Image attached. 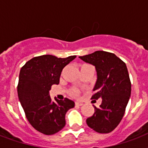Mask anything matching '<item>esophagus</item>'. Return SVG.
<instances>
[{"label": "esophagus", "instance_id": "1", "mask_svg": "<svg viewBox=\"0 0 148 148\" xmlns=\"http://www.w3.org/2000/svg\"><path fill=\"white\" fill-rule=\"evenodd\" d=\"M75 105L76 106H82L83 105V103H81V102H75Z\"/></svg>", "mask_w": 148, "mask_h": 148}]
</instances>
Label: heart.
I'll list each match as a JSON object with an SVG mask.
<instances>
[{
	"instance_id": "1",
	"label": "heart",
	"mask_w": 148,
	"mask_h": 148,
	"mask_svg": "<svg viewBox=\"0 0 148 148\" xmlns=\"http://www.w3.org/2000/svg\"><path fill=\"white\" fill-rule=\"evenodd\" d=\"M71 95H74V96H77V95H78V91H77V90H76V89H73V90H71Z\"/></svg>"
}]
</instances>
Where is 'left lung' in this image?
I'll return each instance as SVG.
<instances>
[{"label":"left lung","mask_w":148,"mask_h":148,"mask_svg":"<svg viewBox=\"0 0 148 148\" xmlns=\"http://www.w3.org/2000/svg\"><path fill=\"white\" fill-rule=\"evenodd\" d=\"M79 58L95 67L97 81L91 98L102 100L99 108L94 105L95 114L86 120L87 124L96 132L110 133L121 121L131 97V84L126 64L114 53L103 51Z\"/></svg>","instance_id":"8db88e82"}]
</instances>
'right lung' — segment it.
<instances>
[{
	"mask_svg": "<svg viewBox=\"0 0 148 148\" xmlns=\"http://www.w3.org/2000/svg\"><path fill=\"white\" fill-rule=\"evenodd\" d=\"M76 56L58 58L55 56H39L28 60L21 69L17 95L26 117L34 128L51 135L65 126V114L74 107L68 98L64 101L54 97L49 91L53 84H58L63 68Z\"/></svg>",
	"mask_w": 148,
	"mask_h": 148,
	"instance_id": "obj_1",
	"label": "right lung"
}]
</instances>
